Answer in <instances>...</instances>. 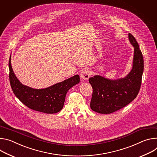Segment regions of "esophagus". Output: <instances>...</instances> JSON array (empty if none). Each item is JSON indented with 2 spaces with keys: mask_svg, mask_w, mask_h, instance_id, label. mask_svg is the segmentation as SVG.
I'll return each instance as SVG.
<instances>
[{
  "mask_svg": "<svg viewBox=\"0 0 157 157\" xmlns=\"http://www.w3.org/2000/svg\"><path fill=\"white\" fill-rule=\"evenodd\" d=\"M90 71L89 69H84L82 71L80 74V77L82 79L85 80H88L89 77H90Z\"/></svg>",
  "mask_w": 157,
  "mask_h": 157,
  "instance_id": "obj_1",
  "label": "esophagus"
}]
</instances>
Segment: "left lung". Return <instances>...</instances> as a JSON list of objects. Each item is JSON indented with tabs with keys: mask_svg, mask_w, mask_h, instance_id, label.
Here are the masks:
<instances>
[{
	"mask_svg": "<svg viewBox=\"0 0 157 157\" xmlns=\"http://www.w3.org/2000/svg\"><path fill=\"white\" fill-rule=\"evenodd\" d=\"M128 38L134 47L133 68L124 78L108 80L99 75L90 77L93 93L90 107L96 112L109 114L127 105L137 96L140 90L144 72V57L135 38L128 33Z\"/></svg>",
	"mask_w": 157,
	"mask_h": 157,
	"instance_id": "1",
	"label": "left lung"
}]
</instances>
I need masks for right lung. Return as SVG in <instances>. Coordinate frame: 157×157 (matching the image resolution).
Here are the masks:
<instances>
[{
    "label": "right lung",
    "mask_w": 157,
    "mask_h": 157,
    "mask_svg": "<svg viewBox=\"0 0 157 157\" xmlns=\"http://www.w3.org/2000/svg\"><path fill=\"white\" fill-rule=\"evenodd\" d=\"M9 80L15 95L29 109L46 113H56L60 111L68 90L80 82V77L74 75L48 88L33 89L22 85L15 77L9 62Z\"/></svg>",
    "instance_id": "right-lung-1"
}]
</instances>
